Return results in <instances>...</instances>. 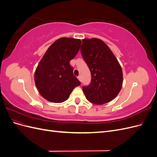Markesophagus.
Segmentation results:
<instances>
[{
  "label": "esophagus",
  "instance_id": "1",
  "mask_svg": "<svg viewBox=\"0 0 157 157\" xmlns=\"http://www.w3.org/2000/svg\"><path fill=\"white\" fill-rule=\"evenodd\" d=\"M78 78V79L80 80V82H81L82 81V78H81V76H78V77H77Z\"/></svg>",
  "mask_w": 157,
  "mask_h": 157
}]
</instances>
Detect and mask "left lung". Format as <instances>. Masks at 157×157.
Wrapping results in <instances>:
<instances>
[{"label":"left lung","mask_w":157,"mask_h":157,"mask_svg":"<svg viewBox=\"0 0 157 157\" xmlns=\"http://www.w3.org/2000/svg\"><path fill=\"white\" fill-rule=\"evenodd\" d=\"M80 51L92 76L89 86L82 87L86 99L96 105L112 101L123 82L122 70L116 57L105 42L96 38L82 39Z\"/></svg>","instance_id":"obj_1"}]
</instances>
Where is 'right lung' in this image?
I'll return each instance as SVG.
<instances>
[{
    "label": "right lung",
    "instance_id": "1",
    "mask_svg": "<svg viewBox=\"0 0 157 157\" xmlns=\"http://www.w3.org/2000/svg\"><path fill=\"white\" fill-rule=\"evenodd\" d=\"M81 40L62 37L45 52L35 73V82L39 94L46 100L62 103L80 82L73 75L70 61L80 50Z\"/></svg>",
    "mask_w": 157,
    "mask_h": 157
}]
</instances>
